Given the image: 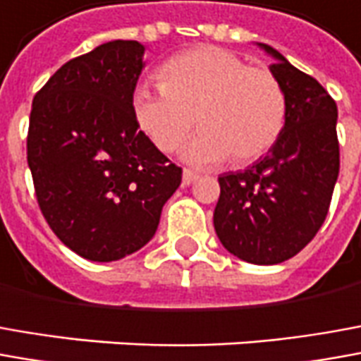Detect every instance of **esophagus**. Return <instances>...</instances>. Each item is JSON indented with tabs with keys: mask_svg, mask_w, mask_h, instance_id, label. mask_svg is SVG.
Masks as SVG:
<instances>
[{
	"mask_svg": "<svg viewBox=\"0 0 361 361\" xmlns=\"http://www.w3.org/2000/svg\"><path fill=\"white\" fill-rule=\"evenodd\" d=\"M195 180H198V175H196L195 171H190V169H185V171H183V185H192Z\"/></svg>",
	"mask_w": 361,
	"mask_h": 361,
	"instance_id": "1",
	"label": "esophagus"
}]
</instances>
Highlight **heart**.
Instances as JSON below:
<instances>
[{
  "mask_svg": "<svg viewBox=\"0 0 361 361\" xmlns=\"http://www.w3.org/2000/svg\"><path fill=\"white\" fill-rule=\"evenodd\" d=\"M159 90L139 86L131 109L139 129L163 153H173L195 126L185 159L235 165L265 155L283 133L287 98L275 74L247 66L240 54L220 47L180 52L157 71Z\"/></svg>",
  "mask_w": 361,
  "mask_h": 361,
  "instance_id": "1",
  "label": "heart"
}]
</instances>
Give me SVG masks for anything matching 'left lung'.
Instances as JSON below:
<instances>
[{
	"mask_svg": "<svg viewBox=\"0 0 361 361\" xmlns=\"http://www.w3.org/2000/svg\"><path fill=\"white\" fill-rule=\"evenodd\" d=\"M287 98L285 128L269 153L245 171L218 176L214 228L222 245L255 265L290 259L317 235L332 200L340 145L336 102L279 51L259 44Z\"/></svg>",
	"mask_w": 361,
	"mask_h": 361,
	"instance_id": "1",
	"label": "left lung"
}]
</instances>
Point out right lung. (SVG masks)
<instances>
[{"mask_svg":"<svg viewBox=\"0 0 361 361\" xmlns=\"http://www.w3.org/2000/svg\"><path fill=\"white\" fill-rule=\"evenodd\" d=\"M143 52L137 41L104 43L62 64L35 94L27 163L37 202L84 259L141 250L183 178L133 118Z\"/></svg>","mask_w":361,"mask_h":361,"instance_id":"obj_1","label":"right lung"}]
</instances>
